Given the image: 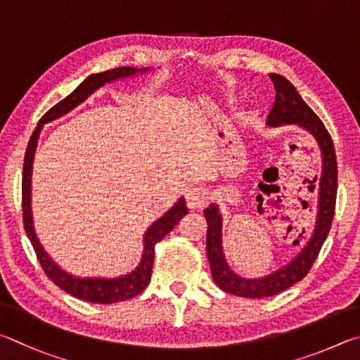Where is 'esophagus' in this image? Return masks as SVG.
<instances>
[{
	"mask_svg": "<svg viewBox=\"0 0 360 360\" xmlns=\"http://www.w3.org/2000/svg\"><path fill=\"white\" fill-rule=\"evenodd\" d=\"M186 205L190 210H199V209H204L209 202V193L204 188L200 186H193L188 190L186 193Z\"/></svg>",
	"mask_w": 360,
	"mask_h": 360,
	"instance_id": "34e87169",
	"label": "esophagus"
}]
</instances>
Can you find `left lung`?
I'll use <instances>...</instances> for the list:
<instances>
[{"instance_id":"obj_1","label":"left lung","mask_w":360,"mask_h":360,"mask_svg":"<svg viewBox=\"0 0 360 360\" xmlns=\"http://www.w3.org/2000/svg\"><path fill=\"white\" fill-rule=\"evenodd\" d=\"M270 79L275 85L276 96L272 110L269 113L267 124L274 128L283 124H297L310 132L321 150L323 174H321V179L314 180L318 181V185H314V188H318V213L310 240L288 266L262 278H243L228 266L221 242V213L217 204H212L204 210L207 226H209L207 228V256H209L213 280L224 292L248 299H262L278 294L295 285L310 272L330 231L337 200V156L329 131L326 129L316 113L302 99L291 82L280 74H270Z\"/></svg>"}]
</instances>
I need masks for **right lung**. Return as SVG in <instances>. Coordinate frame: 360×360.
<instances>
[{
  "instance_id": "add662e5",
  "label": "right lung",
  "mask_w": 360,
  "mask_h": 360,
  "mask_svg": "<svg viewBox=\"0 0 360 360\" xmlns=\"http://www.w3.org/2000/svg\"><path fill=\"white\" fill-rule=\"evenodd\" d=\"M148 69H136V68H115L105 72L91 74L82 82V84L75 88V90L66 96L58 104L53 105L46 115H44L39 123H37L36 129L31 136L27 153H25L23 161V179H22V210H23V226L27 231V236L30 238L31 245L36 251L37 259H39L44 272L52 280L56 286L61 288L63 291L74 295L80 300L91 302V304H113V302H122L136 297L137 294H141L145 288L148 286L151 269H153L155 261V245L161 242L170 231L174 229V226L184 218L188 209L185 204V199L180 198L174 204L172 209H169L164 215L156 219V221L145 231L143 236V253L141 264L132 270L131 274L118 276V278H80V276H74L68 274L61 267L50 259V256L44 251L42 245L39 243L34 232L33 226V215H31V172H33V160H34V151L37 145V139H39L42 126L46 123L53 122V120L66 115L68 112L75 109L79 104L91 96V94L105 84H110L113 80L131 77L137 72H147Z\"/></svg>"
}]
</instances>
